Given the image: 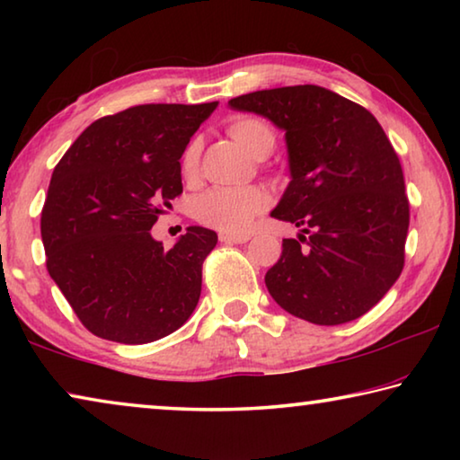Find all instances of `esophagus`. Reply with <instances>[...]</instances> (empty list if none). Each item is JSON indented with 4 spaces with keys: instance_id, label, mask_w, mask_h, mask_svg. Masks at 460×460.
Masks as SVG:
<instances>
[{
    "instance_id": "34e87169",
    "label": "esophagus",
    "mask_w": 460,
    "mask_h": 460,
    "mask_svg": "<svg viewBox=\"0 0 460 460\" xmlns=\"http://www.w3.org/2000/svg\"><path fill=\"white\" fill-rule=\"evenodd\" d=\"M219 239L223 241V243H245V241L249 239V235H241V233H225V231H221L219 233Z\"/></svg>"
}]
</instances>
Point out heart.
Wrapping results in <instances>:
<instances>
[{"label":"heart","mask_w":460,"mask_h":460,"mask_svg":"<svg viewBox=\"0 0 460 460\" xmlns=\"http://www.w3.org/2000/svg\"><path fill=\"white\" fill-rule=\"evenodd\" d=\"M229 136L247 150L253 158H266L274 150V131L261 119L243 118L235 119L229 126ZM200 142H192L184 147L181 168L182 176L192 181L199 174ZM268 207L266 192L249 186V189H213L194 200L192 215L197 221L225 233H241L252 225L253 217Z\"/></svg>","instance_id":"obj_1"}]
</instances>
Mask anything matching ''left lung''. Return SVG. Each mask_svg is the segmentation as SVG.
Masks as SVG:
<instances>
[{
  "label": "left lung",
  "mask_w": 460,
  "mask_h": 460,
  "mask_svg": "<svg viewBox=\"0 0 460 460\" xmlns=\"http://www.w3.org/2000/svg\"><path fill=\"white\" fill-rule=\"evenodd\" d=\"M229 107L270 119L286 139L290 182L270 215L302 233L282 241L268 270L271 298L314 324L363 316L400 278L410 225L385 131L367 109L318 84L247 93Z\"/></svg>",
  "instance_id": "left-lung-1"
}]
</instances>
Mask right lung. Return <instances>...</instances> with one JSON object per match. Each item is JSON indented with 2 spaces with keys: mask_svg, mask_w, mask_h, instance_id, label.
Instances as JSON below:
<instances>
[{
  "mask_svg": "<svg viewBox=\"0 0 460 460\" xmlns=\"http://www.w3.org/2000/svg\"><path fill=\"white\" fill-rule=\"evenodd\" d=\"M217 105L107 115L54 168L40 221L46 268L97 337L144 345L181 329L197 308L217 233L192 225L166 249L150 229L182 192L178 160Z\"/></svg>",
  "mask_w": 460,
  "mask_h": 460,
  "instance_id": "obj_1",
  "label": "right lung"
}]
</instances>
